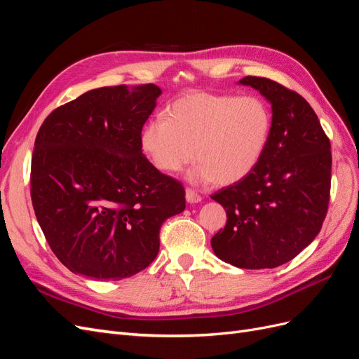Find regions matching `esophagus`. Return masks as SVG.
Segmentation results:
<instances>
[{
  "label": "esophagus",
  "mask_w": 359,
  "mask_h": 359,
  "mask_svg": "<svg viewBox=\"0 0 359 359\" xmlns=\"http://www.w3.org/2000/svg\"><path fill=\"white\" fill-rule=\"evenodd\" d=\"M186 199H187V202H190V203H196V202H201L202 201V196L201 194L194 190V189H190V187H187L186 189Z\"/></svg>",
  "instance_id": "obj_1"
}]
</instances>
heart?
<instances>
[{
  "label": "heart",
  "mask_w": 359,
  "mask_h": 359,
  "mask_svg": "<svg viewBox=\"0 0 359 359\" xmlns=\"http://www.w3.org/2000/svg\"><path fill=\"white\" fill-rule=\"evenodd\" d=\"M273 115L257 95L194 91L180 97L144 127L140 145L153 165L166 173L193 161L199 181L233 184L245 178L262 158Z\"/></svg>",
  "instance_id": "obj_1"
}]
</instances>
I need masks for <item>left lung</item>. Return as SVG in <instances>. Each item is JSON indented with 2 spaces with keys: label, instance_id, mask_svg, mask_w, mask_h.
<instances>
[{
  "label": "left lung",
  "instance_id": "8db88e82",
  "mask_svg": "<svg viewBox=\"0 0 359 359\" xmlns=\"http://www.w3.org/2000/svg\"><path fill=\"white\" fill-rule=\"evenodd\" d=\"M240 83L271 102L273 127L256 168L211 194L227 214L211 245L233 266L276 268L298 256L322 229L331 194V142L298 93L259 76Z\"/></svg>",
  "mask_w": 359,
  "mask_h": 359
}]
</instances>
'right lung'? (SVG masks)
Returning a JSON list of instances; mask_svg holds the SVG:
<instances>
[{"label": "right lung", "mask_w": 359, "mask_h": 359, "mask_svg": "<svg viewBox=\"0 0 359 359\" xmlns=\"http://www.w3.org/2000/svg\"><path fill=\"white\" fill-rule=\"evenodd\" d=\"M161 90L103 86L52 111L31 158V201L46 241L72 273L121 280L145 269L160 227L186 208L182 184L142 154Z\"/></svg>", "instance_id": "right-lung-1"}]
</instances>
